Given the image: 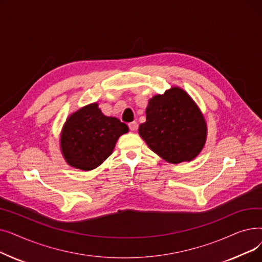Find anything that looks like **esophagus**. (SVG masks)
Masks as SVG:
<instances>
[{
	"instance_id": "esophagus-1",
	"label": "esophagus",
	"mask_w": 262,
	"mask_h": 262,
	"mask_svg": "<svg viewBox=\"0 0 262 262\" xmlns=\"http://www.w3.org/2000/svg\"><path fill=\"white\" fill-rule=\"evenodd\" d=\"M128 127H129L130 130L135 132V130H137V128H138V123H137L136 121H134V122H132V123L128 124Z\"/></svg>"
}]
</instances>
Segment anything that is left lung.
Returning a JSON list of instances; mask_svg holds the SVG:
<instances>
[{"label":"left lung","mask_w":262,"mask_h":262,"mask_svg":"<svg viewBox=\"0 0 262 262\" xmlns=\"http://www.w3.org/2000/svg\"><path fill=\"white\" fill-rule=\"evenodd\" d=\"M146 121L139 135L148 147L170 163L194 159L203 149L207 125L200 108L190 95L178 87L148 101Z\"/></svg>","instance_id":"1"}]
</instances>
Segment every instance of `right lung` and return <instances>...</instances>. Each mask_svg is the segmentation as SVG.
Returning a JSON list of instances; mask_svg holds the SVG:
<instances>
[{"mask_svg":"<svg viewBox=\"0 0 262 262\" xmlns=\"http://www.w3.org/2000/svg\"><path fill=\"white\" fill-rule=\"evenodd\" d=\"M128 132L125 123L102 114L98 103L69 117L60 134V149L68 164L90 171L112 155L119 137Z\"/></svg>","mask_w":262,"mask_h":262,"instance_id":"right-lung-1","label":"right lung"}]
</instances>
